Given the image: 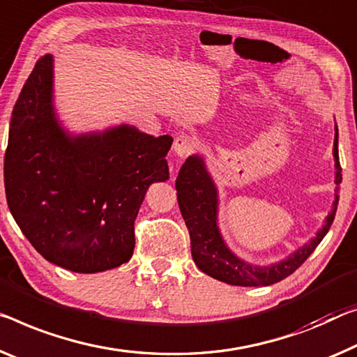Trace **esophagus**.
Segmentation results:
<instances>
[{
    "label": "esophagus",
    "mask_w": 357,
    "mask_h": 357,
    "mask_svg": "<svg viewBox=\"0 0 357 357\" xmlns=\"http://www.w3.org/2000/svg\"><path fill=\"white\" fill-rule=\"evenodd\" d=\"M196 142L191 135L188 134H178L174 140V153L180 158L188 156L191 151L195 150Z\"/></svg>",
    "instance_id": "esophagus-1"
}]
</instances>
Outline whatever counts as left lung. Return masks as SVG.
<instances>
[{
  "label": "left lung",
  "instance_id": "left-lung-1",
  "mask_svg": "<svg viewBox=\"0 0 357 357\" xmlns=\"http://www.w3.org/2000/svg\"><path fill=\"white\" fill-rule=\"evenodd\" d=\"M333 161H335V199L332 211L326 217L324 227L317 229L314 238L301 245L286 259L260 266L239 259L225 243L218 228V190L212 175L207 171L204 158L191 155L186 158L175 180L178 207L182 212L191 239V257L202 273L218 281L241 287L271 286L292 274L314 252L324 239L335 218L338 191L342 183V167L338 160V129L335 123L333 140Z\"/></svg>",
  "mask_w": 357,
  "mask_h": 357
}]
</instances>
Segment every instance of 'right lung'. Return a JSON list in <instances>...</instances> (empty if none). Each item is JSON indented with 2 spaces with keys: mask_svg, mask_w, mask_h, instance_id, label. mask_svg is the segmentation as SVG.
<instances>
[{
  "mask_svg": "<svg viewBox=\"0 0 357 357\" xmlns=\"http://www.w3.org/2000/svg\"><path fill=\"white\" fill-rule=\"evenodd\" d=\"M174 139L130 124L71 134L54 107V57L38 60L15 102L4 155L9 211L47 261L75 273L132 257L148 186L166 182Z\"/></svg>",
  "mask_w": 357,
  "mask_h": 357,
  "instance_id": "obj_1",
  "label": "right lung"
}]
</instances>
